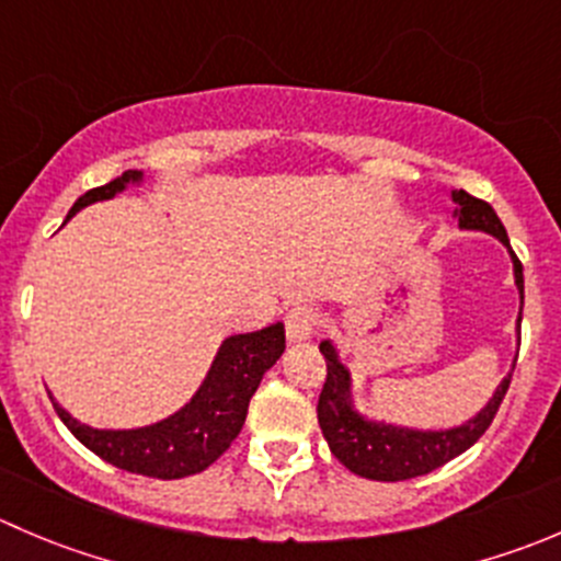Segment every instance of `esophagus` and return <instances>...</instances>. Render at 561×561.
Returning a JSON list of instances; mask_svg holds the SVG:
<instances>
[{"label": "esophagus", "mask_w": 561, "mask_h": 561, "mask_svg": "<svg viewBox=\"0 0 561 561\" xmlns=\"http://www.w3.org/2000/svg\"><path fill=\"white\" fill-rule=\"evenodd\" d=\"M318 323H320L318 309L309 307V304H298V307H293L290 312L285 314L287 340L290 342L312 340L314 331H318Z\"/></svg>", "instance_id": "esophagus-1"}]
</instances>
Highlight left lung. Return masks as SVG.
Masks as SVG:
<instances>
[{
    "mask_svg": "<svg viewBox=\"0 0 561 561\" xmlns=\"http://www.w3.org/2000/svg\"><path fill=\"white\" fill-rule=\"evenodd\" d=\"M453 199L458 205L455 219H458L460 230L488 232V236L499 238L510 249L515 285H518L520 293V309H524V265L515 257L507 230H504L496 210L485 199L471 197L463 188L453 192ZM320 353L325 358V383L318 400V422L323 438L329 442L331 455L345 469L378 482H400L411 480V477L431 474V471L442 469L444 463L463 455L469 447H474L482 433L491 427L493 416H496L499 405H502L504 394L510 389V378H513V373H507V378L499 383L488 405L460 427H449V431H411V427L386 425V422H373V419L362 416L353 408L351 373H347V367L336 356V347L329 340H323L320 342Z\"/></svg>",
    "mask_w": 561,
    "mask_h": 561,
    "instance_id": "obj_1",
    "label": "left lung"
}]
</instances>
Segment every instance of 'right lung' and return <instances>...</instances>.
<instances>
[{
	"label": "right lung",
	"instance_id": "right-lung-1",
	"mask_svg": "<svg viewBox=\"0 0 561 561\" xmlns=\"http://www.w3.org/2000/svg\"><path fill=\"white\" fill-rule=\"evenodd\" d=\"M139 181H142V172L128 170L106 186L90 188L76 199L68 219L87 205L112 199L128 183ZM282 353H285V325L282 323L265 325L252 334L227 336L197 394L172 416L161 419L156 425L136 427V431H98V427L81 425L54 397L51 402L65 427L106 463L130 474L181 480V477L208 469L236 442L247 422L249 400Z\"/></svg>",
	"mask_w": 561,
	"mask_h": 561
}]
</instances>
